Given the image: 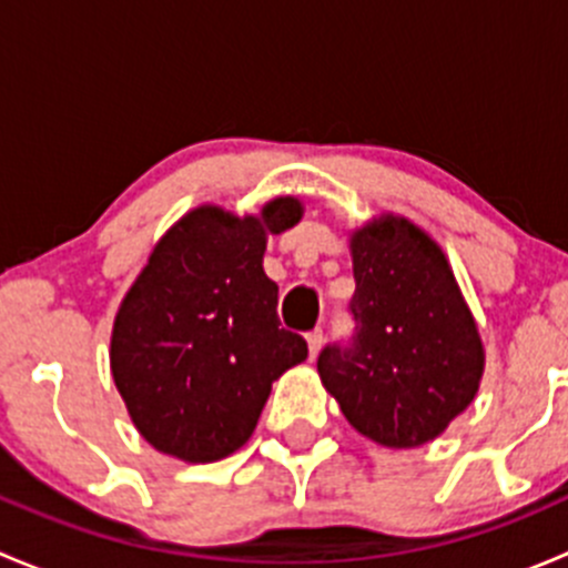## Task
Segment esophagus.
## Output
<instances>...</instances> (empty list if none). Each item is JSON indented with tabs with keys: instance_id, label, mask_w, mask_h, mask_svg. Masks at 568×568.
Masks as SVG:
<instances>
[{
	"instance_id": "esophagus-1",
	"label": "esophagus",
	"mask_w": 568,
	"mask_h": 568,
	"mask_svg": "<svg viewBox=\"0 0 568 568\" xmlns=\"http://www.w3.org/2000/svg\"><path fill=\"white\" fill-rule=\"evenodd\" d=\"M321 343H324V329H321V326H316L313 332H307V348H311V357H318Z\"/></svg>"
}]
</instances>
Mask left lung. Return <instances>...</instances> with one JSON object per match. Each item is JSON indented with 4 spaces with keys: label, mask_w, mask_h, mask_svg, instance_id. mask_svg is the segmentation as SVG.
Wrapping results in <instances>:
<instances>
[{
    "label": "left lung",
    "mask_w": 568,
    "mask_h": 568,
    "mask_svg": "<svg viewBox=\"0 0 568 568\" xmlns=\"http://www.w3.org/2000/svg\"><path fill=\"white\" fill-rule=\"evenodd\" d=\"M348 341L318 354L346 420L387 448H415L469 406L484 371L478 329L443 250L387 216L352 236Z\"/></svg>",
    "instance_id": "1"
}]
</instances>
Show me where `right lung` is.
<instances>
[{"mask_svg":"<svg viewBox=\"0 0 568 568\" xmlns=\"http://www.w3.org/2000/svg\"><path fill=\"white\" fill-rule=\"evenodd\" d=\"M300 200L261 216L192 211L148 257L114 318L112 376L142 437L183 462H216L255 432L272 382L307 357L280 326L263 272L268 233L294 227Z\"/></svg>","mask_w":568,"mask_h":568,"instance_id":"right-lung-1","label":"right lung"}]
</instances>
